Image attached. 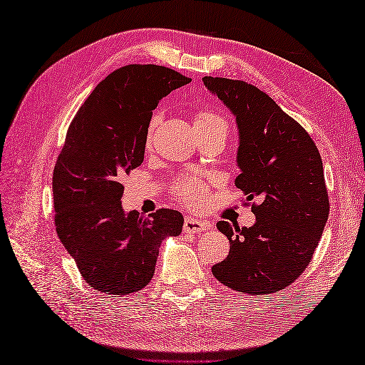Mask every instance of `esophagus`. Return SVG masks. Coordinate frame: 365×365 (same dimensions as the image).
I'll list each match as a JSON object with an SVG mask.
<instances>
[{"mask_svg":"<svg viewBox=\"0 0 365 365\" xmlns=\"http://www.w3.org/2000/svg\"><path fill=\"white\" fill-rule=\"evenodd\" d=\"M208 227H210V224L205 222V221H199L196 218H192V216L185 218V222H183V230L185 232H192V234H199V232L208 230Z\"/></svg>","mask_w":365,"mask_h":365,"instance_id":"esophagus-1","label":"esophagus"}]
</instances>
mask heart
<instances>
[{
  "label": "heart",
  "instance_id": "heart-1",
  "mask_svg": "<svg viewBox=\"0 0 365 365\" xmlns=\"http://www.w3.org/2000/svg\"><path fill=\"white\" fill-rule=\"evenodd\" d=\"M158 122L160 115H155L149 123V131H147V141L149 143ZM192 123H195L197 138L221 136L226 139L229 135V120L221 113L213 110V108H202V110L196 111L195 115H192ZM207 191L208 183L202 180V178L196 177H182L173 185L174 196L191 208L202 205Z\"/></svg>",
  "mask_w": 365,
  "mask_h": 365
}]
</instances>
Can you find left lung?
I'll return each mask as SVG.
<instances>
[{
    "label": "left lung",
    "mask_w": 365,
    "mask_h": 365,
    "mask_svg": "<svg viewBox=\"0 0 365 365\" xmlns=\"http://www.w3.org/2000/svg\"><path fill=\"white\" fill-rule=\"evenodd\" d=\"M235 114L240 131L235 187L252 202L255 224L216 222L229 238L227 259L212 273L232 290L268 294L297 281L312 260L329 215L320 152L311 135L265 92L242 80L204 76Z\"/></svg>",
    "instance_id": "8db88e82"
}]
</instances>
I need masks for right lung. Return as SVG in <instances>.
I'll return each instance as SVG.
<instances>
[{
	"mask_svg": "<svg viewBox=\"0 0 365 365\" xmlns=\"http://www.w3.org/2000/svg\"><path fill=\"white\" fill-rule=\"evenodd\" d=\"M191 80L153 64L120 67L97 84L68 125L53 170L54 226L84 281L97 292L136 293L150 282L161 240L183 216L160 208L125 213L122 178L141 166L152 111Z\"/></svg>",
	"mask_w": 365,
	"mask_h": 365,
	"instance_id": "1",
	"label": "right lung"
}]
</instances>
